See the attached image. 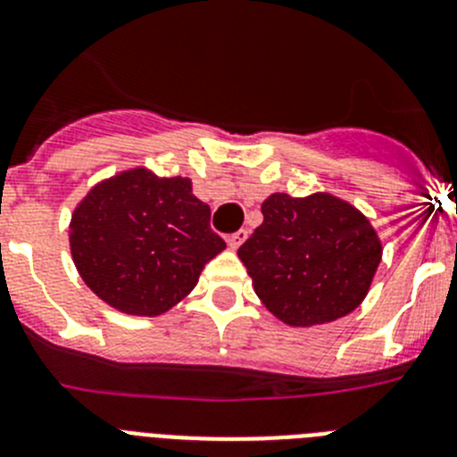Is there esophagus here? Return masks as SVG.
<instances>
[{
    "instance_id": "obj_1",
    "label": "esophagus",
    "mask_w": 457,
    "mask_h": 457,
    "mask_svg": "<svg viewBox=\"0 0 457 457\" xmlns=\"http://www.w3.org/2000/svg\"><path fill=\"white\" fill-rule=\"evenodd\" d=\"M245 240H247V231H245V228H240V231L231 233V236L226 237V242H228V247H231L233 252H236V249H240L242 242Z\"/></svg>"
}]
</instances>
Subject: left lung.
<instances>
[{
  "label": "left lung",
  "mask_w": 457,
  "mask_h": 457,
  "mask_svg": "<svg viewBox=\"0 0 457 457\" xmlns=\"http://www.w3.org/2000/svg\"><path fill=\"white\" fill-rule=\"evenodd\" d=\"M237 256L265 309L290 327L348 316L369 295L382 240L359 208L337 194H270Z\"/></svg>",
  "instance_id": "8db88e82"
}]
</instances>
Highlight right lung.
I'll use <instances>...</instances> for the list:
<instances>
[{
	"instance_id": "obj_1",
	"label": "right lung",
	"mask_w": 457,
	"mask_h": 457,
	"mask_svg": "<svg viewBox=\"0 0 457 457\" xmlns=\"http://www.w3.org/2000/svg\"><path fill=\"white\" fill-rule=\"evenodd\" d=\"M72 263L112 309L157 318L199 284L226 242L210 231V208L192 179H160L132 167L103 179L78 201L68 224Z\"/></svg>"
}]
</instances>
